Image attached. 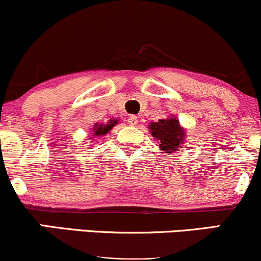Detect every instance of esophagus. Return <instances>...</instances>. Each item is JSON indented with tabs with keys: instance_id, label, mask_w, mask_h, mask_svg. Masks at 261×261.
Instances as JSON below:
<instances>
[{
	"instance_id": "34e87169",
	"label": "esophagus",
	"mask_w": 261,
	"mask_h": 261,
	"mask_svg": "<svg viewBox=\"0 0 261 261\" xmlns=\"http://www.w3.org/2000/svg\"><path fill=\"white\" fill-rule=\"evenodd\" d=\"M127 122L134 126V125H136L137 122H139V119H137L136 115H130V116H128V119H127Z\"/></svg>"
}]
</instances>
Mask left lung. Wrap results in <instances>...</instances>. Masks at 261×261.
Segmentation results:
<instances>
[{
	"label": "left lung",
	"instance_id": "1",
	"mask_svg": "<svg viewBox=\"0 0 261 261\" xmlns=\"http://www.w3.org/2000/svg\"><path fill=\"white\" fill-rule=\"evenodd\" d=\"M152 136L160 141V147L163 148L167 153H172L176 148L181 147L184 141V131L179 125L176 119H166L158 120L149 125Z\"/></svg>",
	"mask_w": 261,
	"mask_h": 261
}]
</instances>
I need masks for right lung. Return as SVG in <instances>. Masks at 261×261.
Returning a JSON list of instances; mask_svg holds the SVG:
<instances>
[{
    "mask_svg": "<svg viewBox=\"0 0 261 261\" xmlns=\"http://www.w3.org/2000/svg\"><path fill=\"white\" fill-rule=\"evenodd\" d=\"M116 122H118V120H110L109 124L107 125H95V127L93 128V130H94V135H97V136L106 135L108 131L112 130L113 126H115Z\"/></svg>",
    "mask_w": 261,
    "mask_h": 261,
    "instance_id": "add662e5",
    "label": "right lung"
}]
</instances>
